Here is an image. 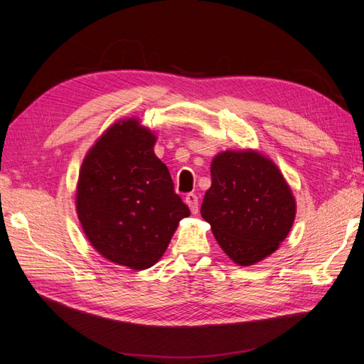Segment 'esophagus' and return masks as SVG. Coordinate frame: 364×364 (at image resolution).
<instances>
[{
  "label": "esophagus",
  "instance_id": "obj_1",
  "mask_svg": "<svg viewBox=\"0 0 364 364\" xmlns=\"http://www.w3.org/2000/svg\"><path fill=\"white\" fill-rule=\"evenodd\" d=\"M185 203L190 206V209H191V213H193V214H197V213H199V197H197V194H194V193L186 194V197H185Z\"/></svg>",
  "mask_w": 364,
  "mask_h": 364
}]
</instances>
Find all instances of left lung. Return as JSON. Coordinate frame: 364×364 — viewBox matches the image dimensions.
I'll return each mask as SVG.
<instances>
[{
  "instance_id": "1",
  "label": "left lung",
  "mask_w": 364,
  "mask_h": 364,
  "mask_svg": "<svg viewBox=\"0 0 364 364\" xmlns=\"http://www.w3.org/2000/svg\"><path fill=\"white\" fill-rule=\"evenodd\" d=\"M211 176L200 213L218 245L240 266L269 257L289 235L296 214L277 165L255 151H223L214 158Z\"/></svg>"
}]
</instances>
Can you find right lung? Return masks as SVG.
Masks as SVG:
<instances>
[{"label":"right lung","instance_id":"right-lung-1","mask_svg":"<svg viewBox=\"0 0 364 364\" xmlns=\"http://www.w3.org/2000/svg\"><path fill=\"white\" fill-rule=\"evenodd\" d=\"M155 142L138 119L115 123L86 155L77 185V214L87 240L106 259L134 270L151 267L179 220L190 215L153 151Z\"/></svg>","mask_w":364,"mask_h":364}]
</instances>
